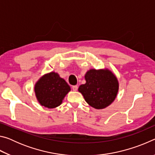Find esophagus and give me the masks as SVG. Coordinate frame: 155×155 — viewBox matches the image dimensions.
<instances>
[{
  "label": "esophagus",
  "mask_w": 155,
  "mask_h": 155,
  "mask_svg": "<svg viewBox=\"0 0 155 155\" xmlns=\"http://www.w3.org/2000/svg\"><path fill=\"white\" fill-rule=\"evenodd\" d=\"M72 90H73V91H77V90H78V86H77V85L72 86Z\"/></svg>",
  "instance_id": "1"
}]
</instances>
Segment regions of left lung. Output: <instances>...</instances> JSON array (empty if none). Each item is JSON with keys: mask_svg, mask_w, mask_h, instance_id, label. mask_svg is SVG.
<instances>
[{"mask_svg": "<svg viewBox=\"0 0 155 155\" xmlns=\"http://www.w3.org/2000/svg\"><path fill=\"white\" fill-rule=\"evenodd\" d=\"M84 77L86 83L81 85L78 90L91 107L96 109H104L116 98L119 82L114 73L108 68L90 69Z\"/></svg>", "mask_w": 155, "mask_h": 155, "instance_id": "obj_1", "label": "left lung"}]
</instances>
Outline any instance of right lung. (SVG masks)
<instances>
[{"instance_id": "1", "label": "right lung", "mask_w": 155, "mask_h": 155, "mask_svg": "<svg viewBox=\"0 0 155 155\" xmlns=\"http://www.w3.org/2000/svg\"><path fill=\"white\" fill-rule=\"evenodd\" d=\"M70 90L66 81L54 71L41 76L34 85L37 101L41 106L48 109H54L61 105Z\"/></svg>"}]
</instances>
